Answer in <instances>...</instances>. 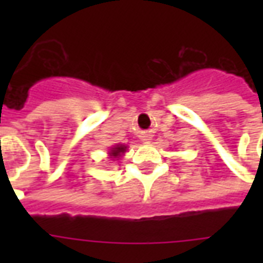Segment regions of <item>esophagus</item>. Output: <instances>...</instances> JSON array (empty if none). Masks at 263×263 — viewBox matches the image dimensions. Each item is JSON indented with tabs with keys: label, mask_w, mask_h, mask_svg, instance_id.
Instances as JSON below:
<instances>
[{
	"label": "esophagus",
	"mask_w": 263,
	"mask_h": 263,
	"mask_svg": "<svg viewBox=\"0 0 263 263\" xmlns=\"http://www.w3.org/2000/svg\"><path fill=\"white\" fill-rule=\"evenodd\" d=\"M140 139L143 140V142H146V143H148V142H152L153 140V135L152 134H148V132H144V134H142V136H140Z\"/></svg>",
	"instance_id": "esophagus-1"
}]
</instances>
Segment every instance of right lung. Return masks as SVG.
I'll list each match as a JSON object with an SVG mask.
<instances>
[{
  "instance_id": "add662e5",
  "label": "right lung",
  "mask_w": 263,
  "mask_h": 263,
  "mask_svg": "<svg viewBox=\"0 0 263 263\" xmlns=\"http://www.w3.org/2000/svg\"><path fill=\"white\" fill-rule=\"evenodd\" d=\"M127 152V146H124V144H116L115 147L110 148V158H119L121 154Z\"/></svg>"
}]
</instances>
